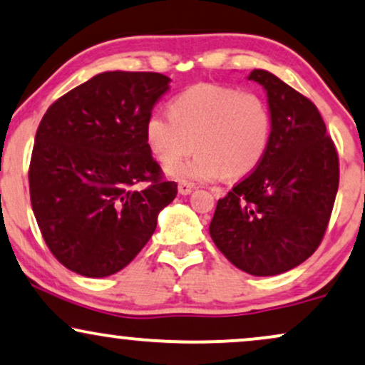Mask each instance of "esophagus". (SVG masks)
Returning <instances> with one entry per match:
<instances>
[{
    "instance_id": "1",
    "label": "esophagus",
    "mask_w": 365,
    "mask_h": 365,
    "mask_svg": "<svg viewBox=\"0 0 365 365\" xmlns=\"http://www.w3.org/2000/svg\"><path fill=\"white\" fill-rule=\"evenodd\" d=\"M193 188H195V185H193V183H190V182H187V180H182V182L178 183V192L182 193V195H188V193H190Z\"/></svg>"
}]
</instances>
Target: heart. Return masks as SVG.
<instances>
[{
  "instance_id": "obj_1",
  "label": "heart",
  "mask_w": 365,
  "mask_h": 365,
  "mask_svg": "<svg viewBox=\"0 0 365 365\" xmlns=\"http://www.w3.org/2000/svg\"><path fill=\"white\" fill-rule=\"evenodd\" d=\"M273 136V113L262 96L222 84H197L180 92L172 110L155 109L146 119L145 140L175 178L197 182L242 178L259 167Z\"/></svg>"
}]
</instances>
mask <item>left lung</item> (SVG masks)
<instances>
[{"label":"left lung","mask_w":365,"mask_h":365,"mask_svg":"<svg viewBox=\"0 0 365 365\" xmlns=\"http://www.w3.org/2000/svg\"><path fill=\"white\" fill-rule=\"evenodd\" d=\"M249 79L266 89L273 113L269 148L255 172L219 198L210 237L252 276H274L320 246L339 190V153L317 106L271 72Z\"/></svg>","instance_id":"8db88e82"}]
</instances>
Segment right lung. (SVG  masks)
<instances>
[{
    "mask_svg": "<svg viewBox=\"0 0 365 365\" xmlns=\"http://www.w3.org/2000/svg\"><path fill=\"white\" fill-rule=\"evenodd\" d=\"M168 82L158 72H103L41 118L29 168L31 209L50 252L73 273L121 271L177 197L145 140Z\"/></svg>",
    "mask_w": 365,
    "mask_h": 365,
    "instance_id": "1",
    "label": "right lung"
}]
</instances>
